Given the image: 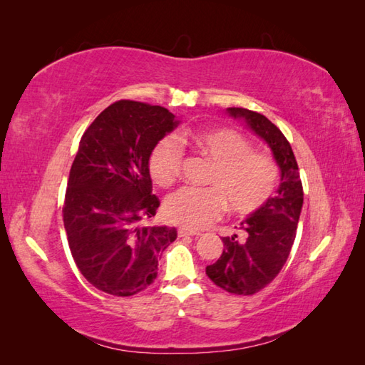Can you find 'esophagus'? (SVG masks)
<instances>
[{"label": "esophagus", "instance_id": "obj_1", "mask_svg": "<svg viewBox=\"0 0 365 365\" xmlns=\"http://www.w3.org/2000/svg\"><path fill=\"white\" fill-rule=\"evenodd\" d=\"M199 237L202 235L199 230L195 229H190V227H178V237Z\"/></svg>", "mask_w": 365, "mask_h": 365}]
</instances>
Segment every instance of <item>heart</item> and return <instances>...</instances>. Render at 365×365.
<instances>
[{
    "label": "heart",
    "mask_w": 365,
    "mask_h": 365,
    "mask_svg": "<svg viewBox=\"0 0 365 365\" xmlns=\"http://www.w3.org/2000/svg\"><path fill=\"white\" fill-rule=\"evenodd\" d=\"M191 144L213 163L205 188L187 187L170 195L165 213L187 227H204L218 220L224 208L246 216L267 202L277 185V165L267 153L252 152L251 144L230 128H210L190 136ZM182 147L163 138L149 155V174L161 187L174 183L182 165Z\"/></svg>",
    "instance_id": "1"
}]
</instances>
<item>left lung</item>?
<instances>
[{"instance_id":"8db88e82","label":"left lung","mask_w":365,"mask_h":365,"mask_svg":"<svg viewBox=\"0 0 365 365\" xmlns=\"http://www.w3.org/2000/svg\"><path fill=\"white\" fill-rule=\"evenodd\" d=\"M226 111L265 141L281 173L276 196L240 222V235L221 238V257L205 268L222 290L252 294L273 281L289 259L302 208V185L292 147L273 122L245 108Z\"/></svg>"}]
</instances>
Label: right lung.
Returning <instances> with one entry per match:
<instances>
[{
	"instance_id": "right-lung-1",
	"label": "right lung",
	"mask_w": 365,
	"mask_h": 365,
	"mask_svg": "<svg viewBox=\"0 0 365 365\" xmlns=\"http://www.w3.org/2000/svg\"><path fill=\"white\" fill-rule=\"evenodd\" d=\"M180 120L163 106L119 100L84 131L68 175L64 227L80 273L96 289L131 297L157 277L175 227L150 226L149 155Z\"/></svg>"
}]
</instances>
